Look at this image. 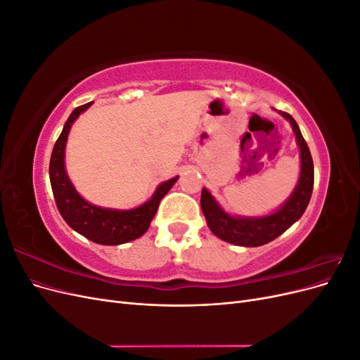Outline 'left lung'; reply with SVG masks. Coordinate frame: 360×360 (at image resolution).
I'll list each match as a JSON object with an SVG mask.
<instances>
[{
	"label": "left lung",
	"instance_id": "obj_1",
	"mask_svg": "<svg viewBox=\"0 0 360 360\" xmlns=\"http://www.w3.org/2000/svg\"><path fill=\"white\" fill-rule=\"evenodd\" d=\"M287 122H290L292 132L296 135L300 150V176L296 188L291 192L288 200L278 210L270 214L246 217L233 216L226 213L214 200L213 195L202 188L201 192V210L205 216L210 231L221 240L237 246L254 248L275 240L282 233L297 222L309 204L314 188V162L307 141L303 139L300 129L290 114L278 111Z\"/></svg>",
	"mask_w": 360,
	"mask_h": 360
}]
</instances>
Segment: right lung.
<instances>
[{
    "label": "right lung",
    "instance_id": "add662e5",
    "mask_svg": "<svg viewBox=\"0 0 360 360\" xmlns=\"http://www.w3.org/2000/svg\"><path fill=\"white\" fill-rule=\"evenodd\" d=\"M91 105L93 102L75 108L73 112L68 118V122L64 123L56 146H53L49 162L52 193L53 198H56L60 214L72 230L79 233L94 243L123 245L135 240V238L141 237L148 230L150 222L153 221L158 212L160 200L176 184L179 176L160 183L155 193L151 195V198L144 204L135 207V209H106V207L94 205L84 200L78 191L75 189L73 183L68 176L64 155H66L68 136L72 124Z\"/></svg>",
    "mask_w": 360,
    "mask_h": 360
}]
</instances>
